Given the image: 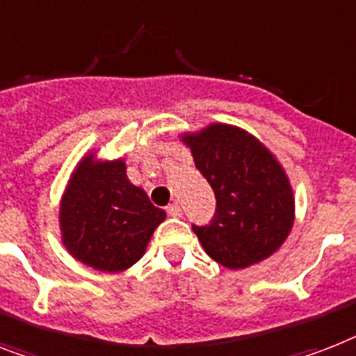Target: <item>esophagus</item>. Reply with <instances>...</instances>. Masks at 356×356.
<instances>
[{
  "mask_svg": "<svg viewBox=\"0 0 356 356\" xmlns=\"http://www.w3.org/2000/svg\"><path fill=\"white\" fill-rule=\"evenodd\" d=\"M166 212H168V216H172V218H181V216H183V210H181V207H179L177 203L170 204V207L166 208Z\"/></svg>",
  "mask_w": 356,
  "mask_h": 356,
  "instance_id": "1",
  "label": "esophagus"
}]
</instances>
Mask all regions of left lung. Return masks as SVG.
Instances as JSON below:
<instances>
[{
    "label": "left lung",
    "mask_w": 356,
    "mask_h": 356,
    "mask_svg": "<svg viewBox=\"0 0 356 356\" xmlns=\"http://www.w3.org/2000/svg\"><path fill=\"white\" fill-rule=\"evenodd\" d=\"M181 138L216 193L210 225H192L204 252L234 270L276 252L293 228L294 197L273 153L230 124H210Z\"/></svg>",
    "instance_id": "left-lung-1"
}]
</instances>
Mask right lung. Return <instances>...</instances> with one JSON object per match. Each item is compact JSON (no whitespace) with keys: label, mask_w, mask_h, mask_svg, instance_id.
Masks as SVG:
<instances>
[{"label":"right lung","mask_w":356,"mask_h":356,"mask_svg":"<svg viewBox=\"0 0 356 356\" xmlns=\"http://www.w3.org/2000/svg\"><path fill=\"white\" fill-rule=\"evenodd\" d=\"M166 212L153 207L143 188L129 183L126 163H78L60 201L62 243L74 259L102 273H120L143 258Z\"/></svg>","instance_id":"1"}]
</instances>
